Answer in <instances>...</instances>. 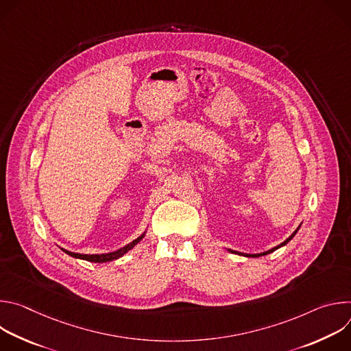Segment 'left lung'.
Returning a JSON list of instances; mask_svg holds the SVG:
<instances>
[{
  "label": "left lung",
  "instance_id": "8db88e82",
  "mask_svg": "<svg viewBox=\"0 0 351 351\" xmlns=\"http://www.w3.org/2000/svg\"><path fill=\"white\" fill-rule=\"evenodd\" d=\"M297 230H298V228L289 236V239H286L283 243H280L279 245H276V247H274V248H271V250H268V252H265V253H261V254H244V256H247V257H261V256H267V254H269V253H272V252H275V250H278L279 247H282V245H285V244H287L293 237H294V234L297 233ZM230 253H236V254H240V253H237V252H233V250H229Z\"/></svg>",
  "mask_w": 351,
  "mask_h": 351
}]
</instances>
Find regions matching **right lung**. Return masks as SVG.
Masks as SVG:
<instances>
[{
    "label": "right lung",
    "mask_w": 351,
    "mask_h": 351,
    "mask_svg": "<svg viewBox=\"0 0 351 351\" xmlns=\"http://www.w3.org/2000/svg\"><path fill=\"white\" fill-rule=\"evenodd\" d=\"M144 237V234H141L140 237H137L136 240H133L130 244L119 248L118 252H114V253H108V254H77V253H72V252H68V250H64V252L75 258H80V260H86V261H90V263H107V261H112V260H117L119 257H122L123 254H126L130 248H133L141 239Z\"/></svg>",
    "instance_id": "right-lung-1"
}]
</instances>
